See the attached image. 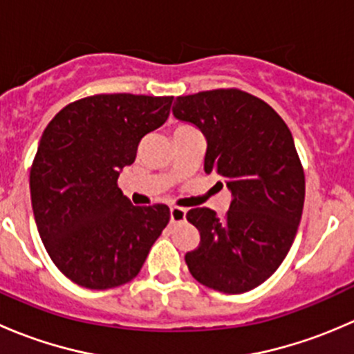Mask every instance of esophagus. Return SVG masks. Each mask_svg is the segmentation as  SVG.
<instances>
[{"mask_svg": "<svg viewBox=\"0 0 354 354\" xmlns=\"http://www.w3.org/2000/svg\"><path fill=\"white\" fill-rule=\"evenodd\" d=\"M169 217L171 223H181V221H185V217H187V210H185L183 207L173 205L169 209Z\"/></svg>", "mask_w": 354, "mask_h": 354, "instance_id": "obj_1", "label": "esophagus"}]
</instances>
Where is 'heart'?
<instances>
[{"label": "heart", "instance_id": "1", "mask_svg": "<svg viewBox=\"0 0 354 354\" xmlns=\"http://www.w3.org/2000/svg\"><path fill=\"white\" fill-rule=\"evenodd\" d=\"M190 130H195V128L192 127V124H187V123H180V124H176V127H174V130H173V135H174V133H181V131H190Z\"/></svg>", "mask_w": 354, "mask_h": 354}]
</instances>
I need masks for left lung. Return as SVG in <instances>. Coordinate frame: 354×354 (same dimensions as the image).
Wrapping results in <instances>:
<instances>
[{"instance_id":"obj_1","label":"left lung","mask_w":354,"mask_h":354,"mask_svg":"<svg viewBox=\"0 0 354 354\" xmlns=\"http://www.w3.org/2000/svg\"><path fill=\"white\" fill-rule=\"evenodd\" d=\"M173 114L200 128L205 173L219 174L231 190L223 219L207 207L187 212L200 233L197 248L185 255L188 270L227 295L260 286L286 259L305 202V173L288 124L240 88L180 95Z\"/></svg>"}]
</instances>
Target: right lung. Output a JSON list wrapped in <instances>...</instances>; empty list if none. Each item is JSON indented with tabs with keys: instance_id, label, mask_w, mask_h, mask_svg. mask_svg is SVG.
Wrapping results in <instances>:
<instances>
[{
	"instance_id": "add662e5",
	"label": "right lung",
	"mask_w": 354,
	"mask_h": 354,
	"mask_svg": "<svg viewBox=\"0 0 354 354\" xmlns=\"http://www.w3.org/2000/svg\"><path fill=\"white\" fill-rule=\"evenodd\" d=\"M173 97L97 94L65 106L46 127L30 167L35 224L46 252L82 288L109 289L140 272L169 223V207H137L118 188Z\"/></svg>"
}]
</instances>
